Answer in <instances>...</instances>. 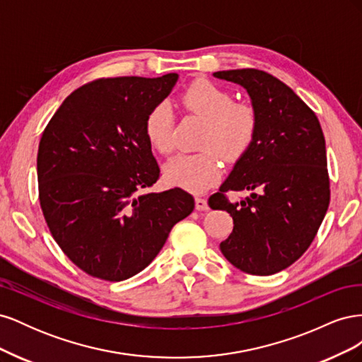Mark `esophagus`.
<instances>
[{"label": "esophagus", "mask_w": 362, "mask_h": 362, "mask_svg": "<svg viewBox=\"0 0 362 362\" xmlns=\"http://www.w3.org/2000/svg\"><path fill=\"white\" fill-rule=\"evenodd\" d=\"M194 206L198 211H205V210H208V201L205 198L198 196V198L194 199Z\"/></svg>", "instance_id": "34e87169"}]
</instances>
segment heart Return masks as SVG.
Wrapping results in <instances>:
<instances>
[{
  "mask_svg": "<svg viewBox=\"0 0 362 362\" xmlns=\"http://www.w3.org/2000/svg\"><path fill=\"white\" fill-rule=\"evenodd\" d=\"M185 110L206 120L201 139L204 151L180 154L168 161L164 177L172 185L201 193L214 184L222 173V156L233 161L242 157L252 145L258 128L254 107L234 103V96L210 81L190 84L180 96ZM146 137L152 148L169 154L175 148L173 113L168 104L156 105L145 122Z\"/></svg>",
  "mask_w": 362,
  "mask_h": 362,
  "instance_id": "1",
  "label": "heart"
}]
</instances>
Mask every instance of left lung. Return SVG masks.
<instances>
[{"label": "left lung", "instance_id": "obj_1", "mask_svg": "<svg viewBox=\"0 0 362 362\" xmlns=\"http://www.w3.org/2000/svg\"><path fill=\"white\" fill-rule=\"evenodd\" d=\"M242 86L258 116L257 134L208 205L234 221L221 250L233 266L266 276L291 266L310 247L329 206L325 136L319 119L287 84L258 69L218 71ZM251 194L229 203L225 191Z\"/></svg>", "mask_w": 362, "mask_h": 362}]
</instances>
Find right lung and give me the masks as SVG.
<instances>
[{
    "label": "right lung",
    "instance_id": "right-lung-1",
    "mask_svg": "<svg viewBox=\"0 0 362 362\" xmlns=\"http://www.w3.org/2000/svg\"><path fill=\"white\" fill-rule=\"evenodd\" d=\"M178 74L101 78L74 90L43 131L39 199L60 249L87 275L124 281L157 257L194 208L182 189L149 193L160 177L146 116Z\"/></svg>",
    "mask_w": 362,
    "mask_h": 362
}]
</instances>
